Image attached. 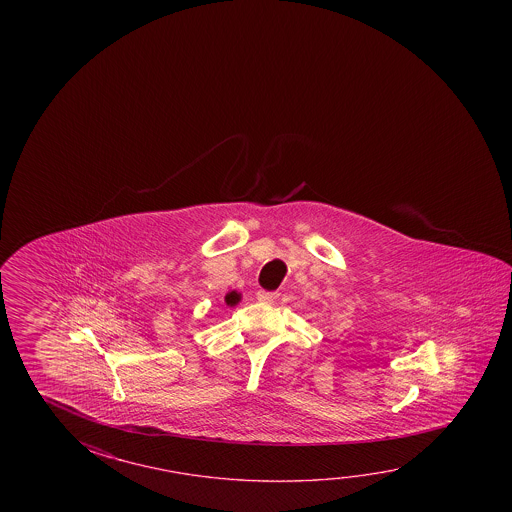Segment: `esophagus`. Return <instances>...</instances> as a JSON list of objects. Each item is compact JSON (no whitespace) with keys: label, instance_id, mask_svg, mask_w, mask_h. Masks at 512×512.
<instances>
[{"label":"esophagus","instance_id":"obj_1","mask_svg":"<svg viewBox=\"0 0 512 512\" xmlns=\"http://www.w3.org/2000/svg\"><path fill=\"white\" fill-rule=\"evenodd\" d=\"M280 294L271 293V291H264V289H260L257 291V300L259 302H275Z\"/></svg>","mask_w":512,"mask_h":512}]
</instances>
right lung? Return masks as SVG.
I'll return each mask as SVG.
<instances>
[{"label":"right lung","instance_id":"1","mask_svg":"<svg viewBox=\"0 0 512 512\" xmlns=\"http://www.w3.org/2000/svg\"><path fill=\"white\" fill-rule=\"evenodd\" d=\"M239 302V294L232 291V293L227 294V303L228 305H235V303Z\"/></svg>","mask_w":512,"mask_h":512}]
</instances>
